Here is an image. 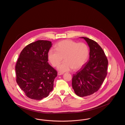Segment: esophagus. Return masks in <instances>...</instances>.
Returning a JSON list of instances; mask_svg holds the SVG:
<instances>
[{
	"label": "esophagus",
	"mask_w": 125,
	"mask_h": 125,
	"mask_svg": "<svg viewBox=\"0 0 125 125\" xmlns=\"http://www.w3.org/2000/svg\"><path fill=\"white\" fill-rule=\"evenodd\" d=\"M62 74H63V73H61V72H59L58 73V75H62Z\"/></svg>",
	"instance_id": "esophagus-1"
}]
</instances>
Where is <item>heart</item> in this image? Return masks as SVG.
<instances>
[{
	"mask_svg": "<svg viewBox=\"0 0 125 125\" xmlns=\"http://www.w3.org/2000/svg\"><path fill=\"white\" fill-rule=\"evenodd\" d=\"M56 50H51L48 52V59L54 67H58L61 72L81 69L88 59L89 51L86 44L71 40H65L59 42L55 45Z\"/></svg>",
	"mask_w": 125,
	"mask_h": 125,
	"instance_id": "obj_1",
	"label": "heart"
}]
</instances>
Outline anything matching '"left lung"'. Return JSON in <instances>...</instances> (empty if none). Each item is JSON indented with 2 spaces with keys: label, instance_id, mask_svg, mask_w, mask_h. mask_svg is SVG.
Wrapping results in <instances>:
<instances>
[{
  "label": "left lung",
  "instance_id": "obj_1",
  "mask_svg": "<svg viewBox=\"0 0 125 125\" xmlns=\"http://www.w3.org/2000/svg\"><path fill=\"white\" fill-rule=\"evenodd\" d=\"M89 46V60L80 71L73 74L72 87L80 97L90 95L98 90L107 75L108 61L103 50L95 41L81 37Z\"/></svg>",
  "mask_w": 125,
  "mask_h": 125
}]
</instances>
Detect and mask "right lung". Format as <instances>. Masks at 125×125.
I'll return each mask as SVG.
<instances>
[{"mask_svg":"<svg viewBox=\"0 0 125 125\" xmlns=\"http://www.w3.org/2000/svg\"><path fill=\"white\" fill-rule=\"evenodd\" d=\"M52 42L38 40L22 50L15 65L16 82L27 97L40 100L53 90L57 72L48 62Z\"/></svg>","mask_w":125,"mask_h":125,"instance_id":"add662e5","label":"right lung"}]
</instances>
